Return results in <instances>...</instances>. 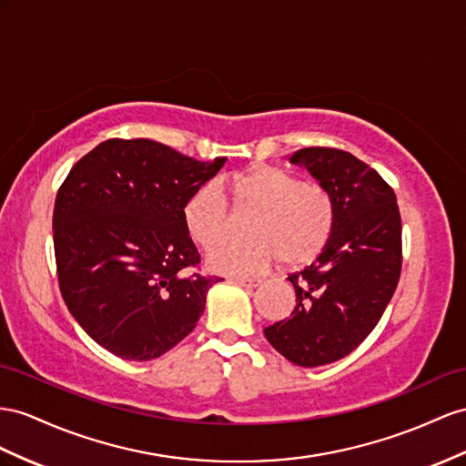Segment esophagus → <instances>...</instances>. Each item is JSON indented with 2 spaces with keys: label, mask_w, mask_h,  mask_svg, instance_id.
<instances>
[{
  "label": "esophagus",
  "mask_w": 466,
  "mask_h": 466,
  "mask_svg": "<svg viewBox=\"0 0 466 466\" xmlns=\"http://www.w3.org/2000/svg\"><path fill=\"white\" fill-rule=\"evenodd\" d=\"M234 281L244 285V288H259V285L264 283V279H259V278H236Z\"/></svg>",
  "instance_id": "34e87169"
}]
</instances>
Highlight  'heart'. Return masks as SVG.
Segmentation results:
<instances>
[{
    "mask_svg": "<svg viewBox=\"0 0 466 466\" xmlns=\"http://www.w3.org/2000/svg\"><path fill=\"white\" fill-rule=\"evenodd\" d=\"M228 196L241 211H252L246 241L216 242L231 223ZM185 232L200 248H210L208 269L224 276H249L279 259L285 268L311 264L329 246L337 224V205L319 181H299L276 165H254L246 171L207 183L190 195L181 210Z\"/></svg>",
    "mask_w": 466,
    "mask_h": 466,
    "instance_id": "heart-1",
    "label": "heart"
}]
</instances>
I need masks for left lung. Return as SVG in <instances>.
Returning a JSON list of instances; mask_svg holds the SVG:
<instances>
[{"mask_svg": "<svg viewBox=\"0 0 466 466\" xmlns=\"http://www.w3.org/2000/svg\"><path fill=\"white\" fill-rule=\"evenodd\" d=\"M291 163L330 190L337 224L317 261L288 278L291 317L264 332L289 362L315 368L350 354L384 315L401 273V217L393 188L349 151L305 147Z\"/></svg>", "mask_w": 466, "mask_h": 466, "instance_id": "left-lung-1", "label": "left lung"}]
</instances>
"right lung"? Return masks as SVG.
<instances>
[{
    "label": "right lung",
    "mask_w": 466,
    "mask_h": 466,
    "mask_svg": "<svg viewBox=\"0 0 466 466\" xmlns=\"http://www.w3.org/2000/svg\"><path fill=\"white\" fill-rule=\"evenodd\" d=\"M226 157L197 161L151 139H108L66 175L55 200L58 288L76 323L124 360H153L181 342L218 278L181 210Z\"/></svg>",
    "instance_id": "right-lung-1"
}]
</instances>
